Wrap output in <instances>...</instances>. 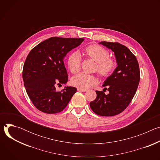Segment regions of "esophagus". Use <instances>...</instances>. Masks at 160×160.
<instances>
[{
	"instance_id": "obj_1",
	"label": "esophagus",
	"mask_w": 160,
	"mask_h": 160,
	"mask_svg": "<svg viewBox=\"0 0 160 160\" xmlns=\"http://www.w3.org/2000/svg\"><path fill=\"white\" fill-rule=\"evenodd\" d=\"M78 91H81V92H86L87 90L85 89H80V88H77Z\"/></svg>"
}]
</instances>
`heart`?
<instances>
[{"mask_svg": "<svg viewBox=\"0 0 160 160\" xmlns=\"http://www.w3.org/2000/svg\"><path fill=\"white\" fill-rule=\"evenodd\" d=\"M83 55L87 59L95 62L94 72L102 78L109 77L115 71L117 65L115 59L110 58L109 52L101 45H89L83 49ZM82 58L78 52L73 51L67 58V66L72 74L78 73L80 69ZM98 78L92 75L80 73L73 77L71 84L80 89H87L98 83Z\"/></svg>", "mask_w": 160, "mask_h": 160, "instance_id": "1", "label": "heart"}]
</instances>
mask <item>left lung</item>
I'll return each instance as SVG.
<instances>
[{"label":"left lung","instance_id":"1","mask_svg":"<svg viewBox=\"0 0 160 160\" xmlns=\"http://www.w3.org/2000/svg\"><path fill=\"white\" fill-rule=\"evenodd\" d=\"M99 43L114 52L118 66L102 85L109 93L106 95L96 90L97 98L90 102V106L98 115L115 116L127 108L136 92L140 81L139 66L136 57L125 45L118 42Z\"/></svg>","mask_w":160,"mask_h":160}]
</instances>
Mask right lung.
Returning a JSON list of instances; mask_svg holds the SVG:
<instances>
[{"label": "right lung", "instance_id": "obj_1", "mask_svg": "<svg viewBox=\"0 0 160 160\" xmlns=\"http://www.w3.org/2000/svg\"><path fill=\"white\" fill-rule=\"evenodd\" d=\"M83 40L82 38L54 37L40 42L28 54L22 79L28 97L38 110L48 114L59 112L76 93L77 88L73 87H64L58 92L56 85L68 82L64 58Z\"/></svg>", "mask_w": 160, "mask_h": 160}]
</instances>
